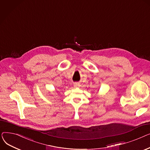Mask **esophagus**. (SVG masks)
I'll use <instances>...</instances> for the list:
<instances>
[{
	"instance_id": "1",
	"label": "esophagus",
	"mask_w": 150,
	"mask_h": 150,
	"mask_svg": "<svg viewBox=\"0 0 150 150\" xmlns=\"http://www.w3.org/2000/svg\"><path fill=\"white\" fill-rule=\"evenodd\" d=\"M74 86L75 88H79L80 86V84L78 83H75L74 84Z\"/></svg>"
}]
</instances>
